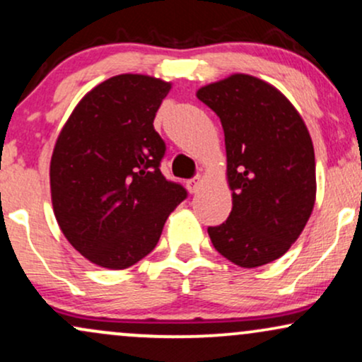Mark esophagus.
I'll use <instances>...</instances> for the list:
<instances>
[{
	"mask_svg": "<svg viewBox=\"0 0 362 362\" xmlns=\"http://www.w3.org/2000/svg\"><path fill=\"white\" fill-rule=\"evenodd\" d=\"M201 187H202V177L201 175L190 178V180H187V189H189L190 194L199 192V189H201Z\"/></svg>",
	"mask_w": 362,
	"mask_h": 362,
	"instance_id": "1",
	"label": "esophagus"
}]
</instances>
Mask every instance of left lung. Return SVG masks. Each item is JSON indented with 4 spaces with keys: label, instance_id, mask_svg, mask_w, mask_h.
<instances>
[{
    "label": "left lung",
    "instance_id": "8db88e82",
    "mask_svg": "<svg viewBox=\"0 0 362 362\" xmlns=\"http://www.w3.org/2000/svg\"><path fill=\"white\" fill-rule=\"evenodd\" d=\"M224 131L230 218L209 226L224 259L245 269L279 259L301 235L317 195L315 151L301 115L279 90L231 74L197 90Z\"/></svg>",
    "mask_w": 362,
    "mask_h": 362
}]
</instances>
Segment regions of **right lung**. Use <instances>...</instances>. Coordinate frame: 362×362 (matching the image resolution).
<instances>
[{"mask_svg": "<svg viewBox=\"0 0 362 362\" xmlns=\"http://www.w3.org/2000/svg\"><path fill=\"white\" fill-rule=\"evenodd\" d=\"M172 85L119 74L74 107L51 158L54 216L68 242L105 269H127L160 240L187 190L160 172L165 141L153 120Z\"/></svg>", "mask_w": 362, "mask_h": 362, "instance_id": "add662e5", "label": "right lung"}]
</instances>
